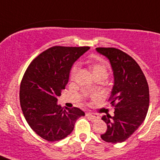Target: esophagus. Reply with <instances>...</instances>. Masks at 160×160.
<instances>
[{
    "instance_id": "1",
    "label": "esophagus",
    "mask_w": 160,
    "mask_h": 160,
    "mask_svg": "<svg viewBox=\"0 0 160 160\" xmlns=\"http://www.w3.org/2000/svg\"><path fill=\"white\" fill-rule=\"evenodd\" d=\"M87 116L90 117V118H93V119H99V116L98 114H93V113H87Z\"/></svg>"
}]
</instances>
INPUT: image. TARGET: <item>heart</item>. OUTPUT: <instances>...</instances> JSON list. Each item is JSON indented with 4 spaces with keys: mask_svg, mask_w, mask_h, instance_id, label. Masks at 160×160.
<instances>
[{
    "mask_svg": "<svg viewBox=\"0 0 160 160\" xmlns=\"http://www.w3.org/2000/svg\"><path fill=\"white\" fill-rule=\"evenodd\" d=\"M89 67L90 70L92 73L93 76L94 78H101L103 80L107 78V77L109 74V67L108 65L107 64L106 62H104L102 59H96V60L91 61L89 64ZM79 70V66L78 63L73 65L72 66L71 70H70V79L73 80L75 78L76 74H77L78 71Z\"/></svg>",
    "mask_w": 160,
    "mask_h": 160,
    "instance_id": "obj_1",
    "label": "heart"
}]
</instances>
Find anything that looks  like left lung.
Listing matches in <instances>:
<instances>
[{
    "mask_svg": "<svg viewBox=\"0 0 160 160\" xmlns=\"http://www.w3.org/2000/svg\"><path fill=\"white\" fill-rule=\"evenodd\" d=\"M111 63L114 86L109 100L114 107V115L102 119L107 130L101 135L107 142L127 140L143 122L149 107V88L141 68L131 56L115 48H96Z\"/></svg>",
    "mask_w": 160,
    "mask_h": 160,
    "instance_id": "obj_1",
    "label": "left lung"
}]
</instances>
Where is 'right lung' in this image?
Listing matches in <instances>:
<instances>
[{
  "label": "right lung",
  "instance_id": "1",
  "mask_svg": "<svg viewBox=\"0 0 160 160\" xmlns=\"http://www.w3.org/2000/svg\"><path fill=\"white\" fill-rule=\"evenodd\" d=\"M89 49L49 48L32 61L24 74L20 87L22 112L32 131L49 142L67 137L78 118L85 115L77 107L66 110L58 104V97L68 83L73 63Z\"/></svg>",
  "mask_w": 160,
  "mask_h": 160
}]
</instances>
